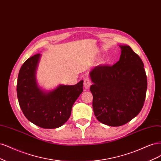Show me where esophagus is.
<instances>
[{
    "instance_id": "esophagus-1",
    "label": "esophagus",
    "mask_w": 161,
    "mask_h": 161,
    "mask_svg": "<svg viewBox=\"0 0 161 161\" xmlns=\"http://www.w3.org/2000/svg\"><path fill=\"white\" fill-rule=\"evenodd\" d=\"M92 85V81L90 80V78L88 77H86L84 79V86L85 87V89H90V87Z\"/></svg>"
}]
</instances>
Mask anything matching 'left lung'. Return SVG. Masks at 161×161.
<instances>
[{"instance_id":"obj_1","label":"left lung","mask_w":161,"mask_h":161,"mask_svg":"<svg viewBox=\"0 0 161 161\" xmlns=\"http://www.w3.org/2000/svg\"><path fill=\"white\" fill-rule=\"evenodd\" d=\"M120 59L97 65L90 73L93 110L98 121L110 126L124 125L141 112L146 97L147 79L141 58L128 45H119Z\"/></svg>"}]
</instances>
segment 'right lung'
I'll list each match as a JSON object with an SVG mask.
<instances>
[{
  "label": "right lung",
  "instance_id": "add662e5",
  "mask_svg": "<svg viewBox=\"0 0 161 161\" xmlns=\"http://www.w3.org/2000/svg\"><path fill=\"white\" fill-rule=\"evenodd\" d=\"M41 56L31 57L20 67L17 97L24 115L30 122L43 128H57L69 118L72 106L83 92L84 81L72 86L60 84L50 91L42 89L36 79Z\"/></svg>",
  "mask_w": 161,
  "mask_h": 161
}]
</instances>
